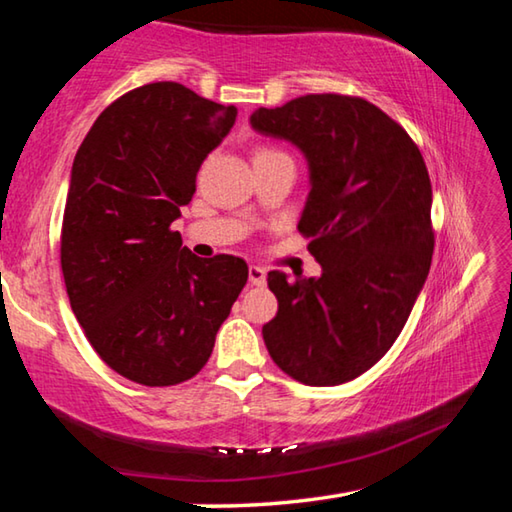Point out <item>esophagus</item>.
<instances>
[{"label":"esophagus","mask_w":512,"mask_h":512,"mask_svg":"<svg viewBox=\"0 0 512 512\" xmlns=\"http://www.w3.org/2000/svg\"><path fill=\"white\" fill-rule=\"evenodd\" d=\"M248 282L253 287H264L266 284V271L262 266H248Z\"/></svg>","instance_id":"34e87169"}]
</instances>
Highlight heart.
I'll list each match as a JSON object with an SVG mask.
<instances>
[{
    "mask_svg": "<svg viewBox=\"0 0 512 512\" xmlns=\"http://www.w3.org/2000/svg\"><path fill=\"white\" fill-rule=\"evenodd\" d=\"M262 151H271V149H262Z\"/></svg>",
    "mask_w": 512,
    "mask_h": 512,
    "instance_id": "heart-1",
    "label": "heart"
}]
</instances>
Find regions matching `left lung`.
I'll list each match as a JSON object with an SVG mask.
<instances>
[{
    "instance_id": "1",
    "label": "left lung",
    "mask_w": 512,
    "mask_h": 512,
    "mask_svg": "<svg viewBox=\"0 0 512 512\" xmlns=\"http://www.w3.org/2000/svg\"><path fill=\"white\" fill-rule=\"evenodd\" d=\"M250 126L305 155L311 189L298 230L323 268L296 280L268 273V354L307 386L345 384L391 350L429 275L427 164L397 121L359 97L307 94L255 110Z\"/></svg>"
}]
</instances>
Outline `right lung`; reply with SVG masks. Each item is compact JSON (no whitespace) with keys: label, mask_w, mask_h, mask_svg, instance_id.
Returning a JSON list of instances; mask_svg holds the SVG:
<instances>
[{"label":"right lung","mask_w":512,"mask_h":512,"mask_svg":"<svg viewBox=\"0 0 512 512\" xmlns=\"http://www.w3.org/2000/svg\"><path fill=\"white\" fill-rule=\"evenodd\" d=\"M235 119L185 85L149 83L110 103L76 151L60 235L69 305L135 384L192 379L248 280L241 257H196L171 230Z\"/></svg>","instance_id":"obj_1"}]
</instances>
